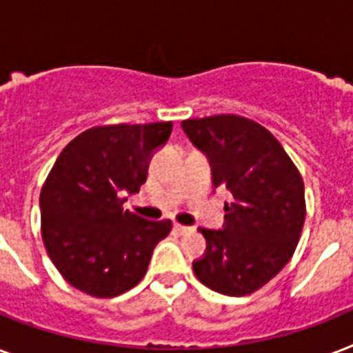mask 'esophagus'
<instances>
[{"label":"esophagus","instance_id":"obj_1","mask_svg":"<svg viewBox=\"0 0 353 353\" xmlns=\"http://www.w3.org/2000/svg\"><path fill=\"white\" fill-rule=\"evenodd\" d=\"M174 231L179 232V234H188V232H192L194 229H192V227L181 225V223H176V225H174Z\"/></svg>","mask_w":353,"mask_h":353}]
</instances>
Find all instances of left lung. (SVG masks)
Masks as SVG:
<instances>
[{
  "instance_id": "left-lung-1",
  "label": "left lung",
  "mask_w": 353,
  "mask_h": 353,
  "mask_svg": "<svg viewBox=\"0 0 353 353\" xmlns=\"http://www.w3.org/2000/svg\"><path fill=\"white\" fill-rule=\"evenodd\" d=\"M181 128L207 155L214 188L232 194L223 227L198 229L207 249L194 273L221 295L254 293L295 252L306 218L301 174L273 133L254 121L212 115L183 121Z\"/></svg>"
}]
</instances>
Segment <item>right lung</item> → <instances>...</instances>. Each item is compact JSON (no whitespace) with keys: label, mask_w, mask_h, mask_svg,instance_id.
I'll return each mask as SVG.
<instances>
[{"label":"right lung","mask_w":353,"mask_h":353,"mask_svg":"<svg viewBox=\"0 0 353 353\" xmlns=\"http://www.w3.org/2000/svg\"><path fill=\"white\" fill-rule=\"evenodd\" d=\"M170 133L172 122L95 126L58 155L40 194L41 238L73 288L110 299L143 280L172 221L144 220L122 205Z\"/></svg>","instance_id":"right-lung-1"}]
</instances>
